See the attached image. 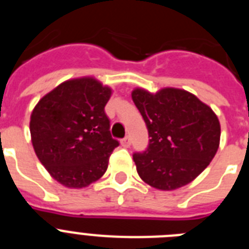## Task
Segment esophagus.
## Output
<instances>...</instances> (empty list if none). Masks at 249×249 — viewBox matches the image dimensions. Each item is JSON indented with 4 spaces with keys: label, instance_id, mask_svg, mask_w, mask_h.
<instances>
[{
    "label": "esophagus",
    "instance_id": "obj_1",
    "mask_svg": "<svg viewBox=\"0 0 249 249\" xmlns=\"http://www.w3.org/2000/svg\"><path fill=\"white\" fill-rule=\"evenodd\" d=\"M121 146L124 147V148H128L129 146H131V140H129V137H124L121 140Z\"/></svg>",
    "mask_w": 249,
    "mask_h": 249
}]
</instances>
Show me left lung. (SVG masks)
I'll list each match as a JSON object with an SVG mask.
<instances>
[{"mask_svg": "<svg viewBox=\"0 0 249 249\" xmlns=\"http://www.w3.org/2000/svg\"><path fill=\"white\" fill-rule=\"evenodd\" d=\"M132 100L148 129V147L133 153L140 177L157 190H177L204 171L219 146L221 126L211 107L184 89H136Z\"/></svg>", "mask_w": 249, "mask_h": 249, "instance_id": "left-lung-1", "label": "left lung"}]
</instances>
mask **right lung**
Segmentation results:
<instances>
[{
	"label": "right lung",
	"instance_id": "obj_1",
	"mask_svg": "<svg viewBox=\"0 0 249 249\" xmlns=\"http://www.w3.org/2000/svg\"><path fill=\"white\" fill-rule=\"evenodd\" d=\"M112 89L92 77L70 80L43 96L31 114L39 162L68 188H83L105 175L118 141L105 112Z\"/></svg>",
	"mask_w": 249,
	"mask_h": 249
}]
</instances>
